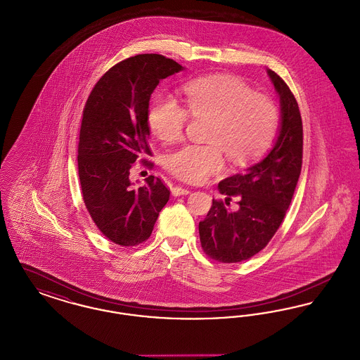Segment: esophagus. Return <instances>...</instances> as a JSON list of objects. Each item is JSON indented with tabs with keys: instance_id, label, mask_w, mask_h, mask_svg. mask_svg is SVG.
<instances>
[{
	"instance_id": "34e87169",
	"label": "esophagus",
	"mask_w": 360,
	"mask_h": 360,
	"mask_svg": "<svg viewBox=\"0 0 360 360\" xmlns=\"http://www.w3.org/2000/svg\"><path fill=\"white\" fill-rule=\"evenodd\" d=\"M172 195H175V197H178V195H185V194H188L190 193V190L186 188H182V186H174L172 188Z\"/></svg>"
}]
</instances>
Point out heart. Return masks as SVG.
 Returning a JSON list of instances; mask_svg holds the SVG:
<instances>
[{
	"label": "heart",
	"mask_w": 360,
	"mask_h": 360,
	"mask_svg": "<svg viewBox=\"0 0 360 360\" xmlns=\"http://www.w3.org/2000/svg\"><path fill=\"white\" fill-rule=\"evenodd\" d=\"M182 91L185 106L172 96L158 94L147 112L151 132L165 143L182 137L188 116L209 120V144H186L167 155L166 167L176 178L204 182L223 170V151L235 165H245L270 146L278 127V109L267 96L229 75L193 79Z\"/></svg>",
	"instance_id": "1"
}]
</instances>
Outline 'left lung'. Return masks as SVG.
<instances>
[{"label": "left lung", "instance_id": "8db88e82", "mask_svg": "<svg viewBox=\"0 0 360 360\" xmlns=\"http://www.w3.org/2000/svg\"><path fill=\"white\" fill-rule=\"evenodd\" d=\"M281 98L282 122L274 148L244 172L225 178L220 193L200 221L201 247L207 257L220 263H239L257 255L283 221L297 186L304 153V131L300 108L286 82L267 70ZM233 196L240 209L226 205Z\"/></svg>", "mask_w": 360, "mask_h": 360}]
</instances>
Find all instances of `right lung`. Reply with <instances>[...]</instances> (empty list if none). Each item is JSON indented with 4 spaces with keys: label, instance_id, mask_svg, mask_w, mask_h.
I'll return each mask as SVG.
<instances>
[{
    "label": "right lung",
    "instance_id": "add662e5",
    "mask_svg": "<svg viewBox=\"0 0 360 360\" xmlns=\"http://www.w3.org/2000/svg\"><path fill=\"white\" fill-rule=\"evenodd\" d=\"M184 69L158 53L128 58L108 70L90 91L78 143V175L86 209L106 239L135 247L153 233L170 188L150 175L132 188L129 170L140 160L153 169L147 112L159 84Z\"/></svg>",
    "mask_w": 360,
    "mask_h": 360
}]
</instances>
